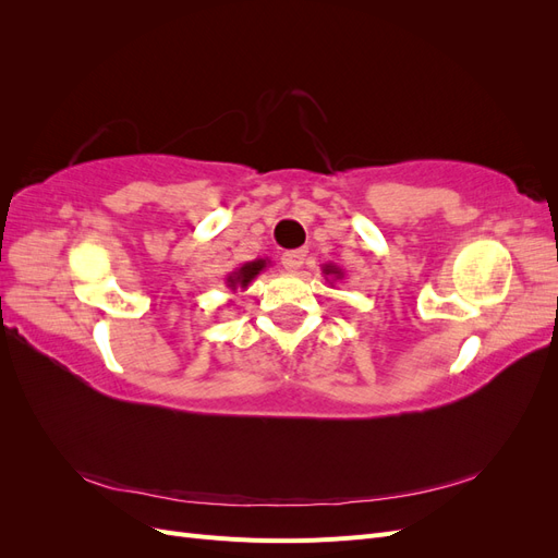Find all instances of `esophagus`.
I'll return each instance as SVG.
<instances>
[{"mask_svg": "<svg viewBox=\"0 0 558 558\" xmlns=\"http://www.w3.org/2000/svg\"><path fill=\"white\" fill-rule=\"evenodd\" d=\"M305 256L307 253L302 248H295V251H286L281 256V265L289 269V272H298V269L302 267V263H305Z\"/></svg>", "mask_w": 558, "mask_h": 558, "instance_id": "esophagus-1", "label": "esophagus"}]
</instances>
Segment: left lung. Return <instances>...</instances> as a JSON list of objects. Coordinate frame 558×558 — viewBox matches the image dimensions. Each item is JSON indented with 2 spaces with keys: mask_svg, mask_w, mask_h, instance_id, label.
Masks as SVG:
<instances>
[{
  "mask_svg": "<svg viewBox=\"0 0 558 558\" xmlns=\"http://www.w3.org/2000/svg\"><path fill=\"white\" fill-rule=\"evenodd\" d=\"M320 269H324V275H326V279L328 276L333 277L332 280H328L330 281V283H335L337 279H342V277H344V272H342V269H340V267H337V265H332V263H326V265H324V267H320Z\"/></svg>",
  "mask_w": 558,
  "mask_h": 558,
  "instance_id": "8db88e82",
  "label": "left lung"
}]
</instances>
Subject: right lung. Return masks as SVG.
I'll use <instances>...</instances> for the list:
<instances>
[{
	"label": "right lung",
	"instance_id": "obj_1",
	"mask_svg": "<svg viewBox=\"0 0 558 558\" xmlns=\"http://www.w3.org/2000/svg\"><path fill=\"white\" fill-rule=\"evenodd\" d=\"M267 265H269V260H267V258L248 260V263L240 265L238 269H234V272H230V275L226 277V286H228V289H230L232 293L246 291V289H248V283H251L253 279H256Z\"/></svg>",
	"mask_w": 558,
	"mask_h": 558
}]
</instances>
